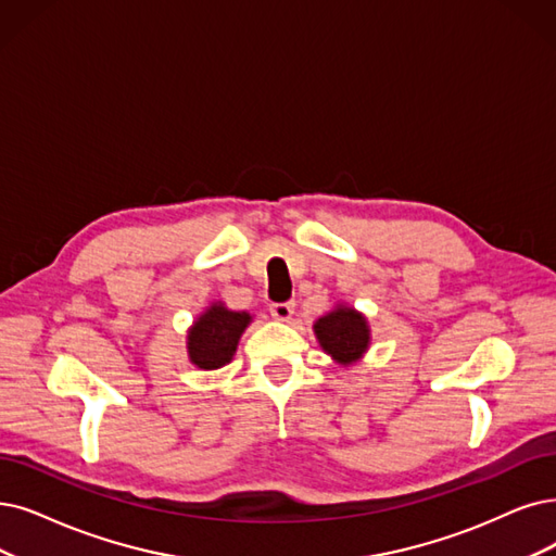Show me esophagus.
<instances>
[{"label":"esophagus","instance_id":"1","mask_svg":"<svg viewBox=\"0 0 556 556\" xmlns=\"http://www.w3.org/2000/svg\"><path fill=\"white\" fill-rule=\"evenodd\" d=\"M274 319L278 321H290L294 315V303H271L269 305Z\"/></svg>","mask_w":556,"mask_h":556}]
</instances>
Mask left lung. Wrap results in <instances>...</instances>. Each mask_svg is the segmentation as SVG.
<instances>
[{
	"label": "left lung",
	"instance_id": "1",
	"mask_svg": "<svg viewBox=\"0 0 556 556\" xmlns=\"http://www.w3.org/2000/svg\"><path fill=\"white\" fill-rule=\"evenodd\" d=\"M315 336L321 349L340 365L358 363L369 349V326L365 315L349 305H338L315 321Z\"/></svg>",
	"mask_w": 556,
	"mask_h": 556
}]
</instances>
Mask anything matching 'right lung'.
Segmentation results:
<instances>
[{
    "label": "right lung",
    "instance_id": "1",
    "mask_svg": "<svg viewBox=\"0 0 556 556\" xmlns=\"http://www.w3.org/2000/svg\"><path fill=\"white\" fill-rule=\"evenodd\" d=\"M253 321L249 313H235L224 303H212L193 321L187 336L189 361L201 369H218L232 361L241 332Z\"/></svg>",
    "mask_w": 556,
    "mask_h": 556
}]
</instances>
